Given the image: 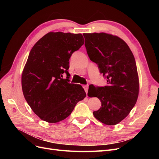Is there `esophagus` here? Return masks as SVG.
<instances>
[{
	"label": "esophagus",
	"instance_id": "1",
	"mask_svg": "<svg viewBox=\"0 0 159 159\" xmlns=\"http://www.w3.org/2000/svg\"><path fill=\"white\" fill-rule=\"evenodd\" d=\"M88 85H84V89L86 93H88Z\"/></svg>",
	"mask_w": 159,
	"mask_h": 159
}]
</instances>
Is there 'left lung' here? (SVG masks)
Returning <instances> with one entry per match:
<instances>
[{
  "label": "left lung",
  "mask_w": 159,
  "mask_h": 159,
  "mask_svg": "<svg viewBox=\"0 0 159 159\" xmlns=\"http://www.w3.org/2000/svg\"><path fill=\"white\" fill-rule=\"evenodd\" d=\"M83 35L89 59L107 78L104 87L89 86L88 96L102 102L93 114L102 123L115 125L127 116L137 102L139 81L135 60L127 43L117 36L104 32Z\"/></svg>",
  "instance_id": "8db88e82"
}]
</instances>
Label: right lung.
I'll return each instance as SVG.
<instances>
[{
    "mask_svg": "<svg viewBox=\"0 0 159 159\" xmlns=\"http://www.w3.org/2000/svg\"><path fill=\"white\" fill-rule=\"evenodd\" d=\"M84 44L81 34L50 32L32 47L22 74V88L28 104L42 120L54 123L68 117L86 93L70 84L69 60ZM64 73L67 79H63Z\"/></svg>",
    "mask_w": 159,
    "mask_h": 159,
    "instance_id": "1",
    "label": "right lung"
}]
</instances>
